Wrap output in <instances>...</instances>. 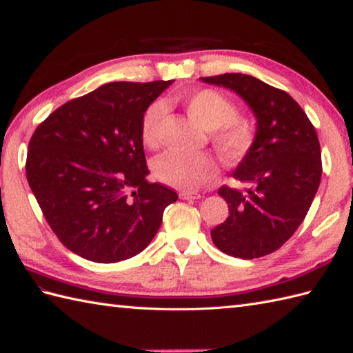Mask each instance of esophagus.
<instances>
[{"label":"esophagus","mask_w":353,"mask_h":353,"mask_svg":"<svg viewBox=\"0 0 353 353\" xmlns=\"http://www.w3.org/2000/svg\"><path fill=\"white\" fill-rule=\"evenodd\" d=\"M179 196H181V199H183V200H196V199H200V194L191 192V191H182L181 194H179Z\"/></svg>","instance_id":"1"}]
</instances>
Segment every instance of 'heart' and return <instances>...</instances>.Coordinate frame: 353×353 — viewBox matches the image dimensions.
Returning <instances> with one entry per match:
<instances>
[{"label":"heart","mask_w":353,"mask_h":353,"mask_svg":"<svg viewBox=\"0 0 353 353\" xmlns=\"http://www.w3.org/2000/svg\"><path fill=\"white\" fill-rule=\"evenodd\" d=\"M183 101L190 115L211 130L214 144L224 159L239 161L250 152L256 139V129L249 118L236 115L238 109L228 97L214 89H200L185 95ZM163 110V103L154 101L144 112L141 134L145 145L157 142ZM154 174L161 182L174 188L194 191L216 176V163L206 153L167 152L154 161Z\"/></svg>","instance_id":"1"}]
</instances>
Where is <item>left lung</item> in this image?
Here are the masks:
<instances>
[{
  "label": "left lung",
  "mask_w": 353,
  "mask_h": 353,
  "mask_svg": "<svg viewBox=\"0 0 353 353\" xmlns=\"http://www.w3.org/2000/svg\"><path fill=\"white\" fill-rule=\"evenodd\" d=\"M228 88L256 117V139L232 176L243 190L221 186L229 206L226 221L211 230L219 249L254 259L282 247L308 214L321 179V153L316 129L296 100L247 74L200 77Z\"/></svg>",
  "instance_id": "left-lung-1"
}]
</instances>
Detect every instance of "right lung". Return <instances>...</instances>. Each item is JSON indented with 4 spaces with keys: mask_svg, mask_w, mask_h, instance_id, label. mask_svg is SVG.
Instances as JSON below:
<instances>
[{
    "mask_svg": "<svg viewBox=\"0 0 353 353\" xmlns=\"http://www.w3.org/2000/svg\"><path fill=\"white\" fill-rule=\"evenodd\" d=\"M172 80L114 81L56 109L34 130L27 181L45 220L79 256L110 264L142 252L177 194L147 182L141 123Z\"/></svg>",
    "mask_w": 353,
    "mask_h": 353,
    "instance_id": "obj_1",
    "label": "right lung"
}]
</instances>
